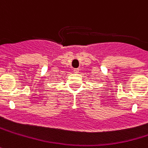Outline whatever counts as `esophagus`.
<instances>
[{
  "label": "esophagus",
  "instance_id": "34e87169",
  "mask_svg": "<svg viewBox=\"0 0 148 148\" xmlns=\"http://www.w3.org/2000/svg\"><path fill=\"white\" fill-rule=\"evenodd\" d=\"M74 73H76V74H77V73H79V69H74Z\"/></svg>",
  "mask_w": 148,
  "mask_h": 148
}]
</instances>
